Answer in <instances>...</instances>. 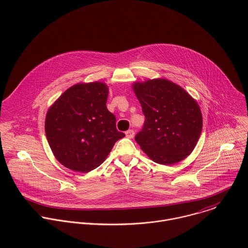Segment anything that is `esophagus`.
<instances>
[{
  "label": "esophagus",
  "mask_w": 248,
  "mask_h": 248,
  "mask_svg": "<svg viewBox=\"0 0 248 248\" xmlns=\"http://www.w3.org/2000/svg\"><path fill=\"white\" fill-rule=\"evenodd\" d=\"M125 135H126V137L127 138H133V136H134V130L133 129H128L126 132H125Z\"/></svg>",
  "instance_id": "1"
}]
</instances>
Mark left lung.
<instances>
[{
    "mask_svg": "<svg viewBox=\"0 0 248 248\" xmlns=\"http://www.w3.org/2000/svg\"><path fill=\"white\" fill-rule=\"evenodd\" d=\"M132 89L145 116L135 140L155 163L173 165L193 151L202 130L197 102L180 85L165 78L134 82Z\"/></svg>",
    "mask_w": 248,
    "mask_h": 248,
    "instance_id": "left-lung-1",
    "label": "left lung"
}]
</instances>
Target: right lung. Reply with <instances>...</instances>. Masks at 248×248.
Here are the masks:
<instances>
[{
	"label": "right lung",
	"instance_id": "obj_1",
	"mask_svg": "<svg viewBox=\"0 0 248 248\" xmlns=\"http://www.w3.org/2000/svg\"><path fill=\"white\" fill-rule=\"evenodd\" d=\"M109 88L100 81L66 89L49 108L45 132L56 159L65 168L88 172L107 158L117 141L116 117L107 109Z\"/></svg>",
	"mask_w": 248,
	"mask_h": 248
}]
</instances>
